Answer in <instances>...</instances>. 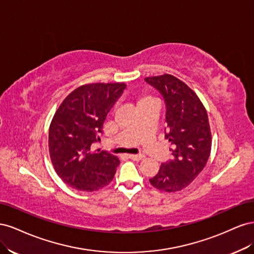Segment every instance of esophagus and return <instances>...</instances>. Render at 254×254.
Returning <instances> with one entry per match:
<instances>
[{"instance_id":"1","label":"esophagus","mask_w":254,"mask_h":254,"mask_svg":"<svg viewBox=\"0 0 254 254\" xmlns=\"http://www.w3.org/2000/svg\"><path fill=\"white\" fill-rule=\"evenodd\" d=\"M127 157L129 159L134 160V161H140V160H142L144 158L143 155H127Z\"/></svg>"}]
</instances>
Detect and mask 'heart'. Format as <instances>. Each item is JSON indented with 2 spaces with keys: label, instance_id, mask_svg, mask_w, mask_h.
Instances as JSON below:
<instances>
[{
  "label": "heart",
  "instance_id": "heart-1",
  "mask_svg": "<svg viewBox=\"0 0 254 254\" xmlns=\"http://www.w3.org/2000/svg\"><path fill=\"white\" fill-rule=\"evenodd\" d=\"M148 104H158V101L155 96L149 93V92H144V93H142L141 96L137 98V106L140 107Z\"/></svg>",
  "mask_w": 254,
  "mask_h": 254
}]
</instances>
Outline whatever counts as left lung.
I'll return each mask as SVG.
<instances>
[{"mask_svg":"<svg viewBox=\"0 0 254 254\" xmlns=\"http://www.w3.org/2000/svg\"><path fill=\"white\" fill-rule=\"evenodd\" d=\"M145 80L158 89L166 104V132L174 160L162 163L149 179L156 189L174 193L187 188L201 173L210 157L212 134L203 104L186 82L171 74Z\"/></svg>","mask_w":254,"mask_h":254,"instance_id":"obj_1","label":"left lung"}]
</instances>
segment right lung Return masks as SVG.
Masks as SVG:
<instances>
[{"mask_svg": "<svg viewBox=\"0 0 254 254\" xmlns=\"http://www.w3.org/2000/svg\"><path fill=\"white\" fill-rule=\"evenodd\" d=\"M124 82H94L76 88L60 104L49 129V151L56 174L75 190L94 191L113 180L120 160L92 150Z\"/></svg>", "mask_w": 254, "mask_h": 254, "instance_id": "obj_1", "label": "right lung"}]
</instances>
